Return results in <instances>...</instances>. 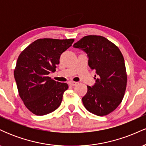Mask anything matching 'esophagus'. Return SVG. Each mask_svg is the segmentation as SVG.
<instances>
[{
	"instance_id": "34e87169",
	"label": "esophagus",
	"mask_w": 146,
	"mask_h": 146,
	"mask_svg": "<svg viewBox=\"0 0 146 146\" xmlns=\"http://www.w3.org/2000/svg\"><path fill=\"white\" fill-rule=\"evenodd\" d=\"M68 84H69L70 86H75V85L77 84V82H73V81H70V82H68Z\"/></svg>"
}]
</instances>
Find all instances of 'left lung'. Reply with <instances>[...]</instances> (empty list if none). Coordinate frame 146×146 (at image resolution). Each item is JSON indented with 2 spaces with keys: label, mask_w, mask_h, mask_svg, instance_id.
I'll return each mask as SVG.
<instances>
[{
  "label": "left lung",
  "mask_w": 146,
  "mask_h": 146,
  "mask_svg": "<svg viewBox=\"0 0 146 146\" xmlns=\"http://www.w3.org/2000/svg\"><path fill=\"white\" fill-rule=\"evenodd\" d=\"M87 54L88 66L96 72L95 83L87 86L82 98L87 110L104 116L121 104L126 88L127 76L122 53L116 45L103 36H87L73 44Z\"/></svg>",
  "instance_id": "8db88e82"
}]
</instances>
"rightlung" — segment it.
Listing matches in <instances>:
<instances>
[{
	"label": "right lung",
	"instance_id": "add662e5",
	"mask_svg": "<svg viewBox=\"0 0 146 146\" xmlns=\"http://www.w3.org/2000/svg\"><path fill=\"white\" fill-rule=\"evenodd\" d=\"M73 39H38L18 56L14 70L19 95L25 106L36 115H44L60 106L66 83L51 80L62 53L71 46Z\"/></svg>",
	"mask_w": 146,
	"mask_h": 146
}]
</instances>
